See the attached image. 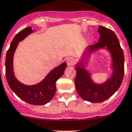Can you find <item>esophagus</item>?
I'll return each mask as SVG.
<instances>
[{
	"label": "esophagus",
	"instance_id": "obj_1",
	"mask_svg": "<svg viewBox=\"0 0 132 132\" xmlns=\"http://www.w3.org/2000/svg\"><path fill=\"white\" fill-rule=\"evenodd\" d=\"M66 62L68 66H72L74 64V60L71 57H69V58H67Z\"/></svg>",
	"mask_w": 132,
	"mask_h": 132
}]
</instances>
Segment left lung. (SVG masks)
<instances>
[{
	"label": "left lung",
	"mask_w": 132,
	"mask_h": 132,
	"mask_svg": "<svg viewBox=\"0 0 132 132\" xmlns=\"http://www.w3.org/2000/svg\"><path fill=\"white\" fill-rule=\"evenodd\" d=\"M98 32L100 35L98 42L86 48L75 68L77 92L82 99L90 103L103 102L114 94L122 83L125 73L123 51L116 34L103 26H99ZM100 49H105L110 54L112 72L105 82L97 84L93 81L91 73L86 67L91 54Z\"/></svg>",
	"instance_id": "1"
}]
</instances>
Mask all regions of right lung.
<instances>
[{
	"instance_id": "right-lung-1",
	"label": "right lung",
	"mask_w": 132,
	"mask_h": 132,
	"mask_svg": "<svg viewBox=\"0 0 132 132\" xmlns=\"http://www.w3.org/2000/svg\"><path fill=\"white\" fill-rule=\"evenodd\" d=\"M34 32L31 27H26L16 34L11 43L6 57V76L11 89L23 101L33 105H44L54 97L56 87V82L62 76L67 63L62 64L51 70L42 81L32 85H27L16 78L13 70V56L18 44Z\"/></svg>"
}]
</instances>
